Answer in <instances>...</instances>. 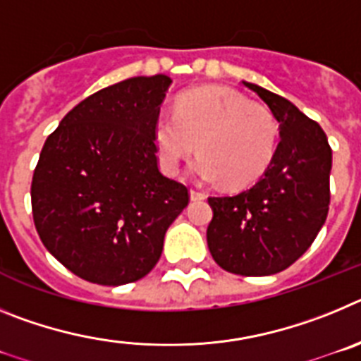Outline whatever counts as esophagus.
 Masks as SVG:
<instances>
[{"label":"esophagus","mask_w":361,"mask_h":361,"mask_svg":"<svg viewBox=\"0 0 361 361\" xmlns=\"http://www.w3.org/2000/svg\"><path fill=\"white\" fill-rule=\"evenodd\" d=\"M190 199L191 200H204L206 199V193H202V191H197V190H190Z\"/></svg>","instance_id":"34e87169"}]
</instances>
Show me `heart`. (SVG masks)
<instances>
[{
    "label": "heart",
    "instance_id": "1",
    "mask_svg": "<svg viewBox=\"0 0 361 361\" xmlns=\"http://www.w3.org/2000/svg\"><path fill=\"white\" fill-rule=\"evenodd\" d=\"M153 139L166 173H177L199 142L200 155L191 162V177L242 188L255 183L273 162L280 124L269 108L250 103L238 92L206 86L178 99L173 116L161 114Z\"/></svg>",
    "mask_w": 361,
    "mask_h": 361
}]
</instances>
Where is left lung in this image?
Wrapping results in <instances>:
<instances>
[{
    "label": "left lung",
    "mask_w": 361,
    "mask_h": 361,
    "mask_svg": "<svg viewBox=\"0 0 361 361\" xmlns=\"http://www.w3.org/2000/svg\"><path fill=\"white\" fill-rule=\"evenodd\" d=\"M280 124L276 155L264 175L231 197H209L208 247L222 269L267 276L295 264L327 219L333 152L320 124L291 101L245 82Z\"/></svg>",
    "instance_id": "obj_1"
}]
</instances>
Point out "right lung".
<instances>
[{"label":"right lung","mask_w":361,"mask_h":361,"mask_svg":"<svg viewBox=\"0 0 361 361\" xmlns=\"http://www.w3.org/2000/svg\"><path fill=\"white\" fill-rule=\"evenodd\" d=\"M168 75L132 78L73 106L49 135L32 177L41 242L79 279L123 286L162 253L166 229L190 202L157 166L155 121Z\"/></svg>","instance_id":"1"}]
</instances>
